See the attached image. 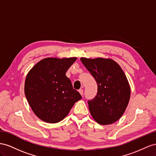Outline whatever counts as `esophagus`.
I'll use <instances>...</instances> for the list:
<instances>
[{"label": "esophagus", "mask_w": 156, "mask_h": 156, "mask_svg": "<svg viewBox=\"0 0 156 156\" xmlns=\"http://www.w3.org/2000/svg\"><path fill=\"white\" fill-rule=\"evenodd\" d=\"M78 91H79L80 93V95L82 96L83 94V90H80Z\"/></svg>", "instance_id": "obj_1"}]
</instances>
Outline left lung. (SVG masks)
<instances>
[{"label":"left lung","instance_id":"obj_1","mask_svg":"<svg viewBox=\"0 0 156 156\" xmlns=\"http://www.w3.org/2000/svg\"><path fill=\"white\" fill-rule=\"evenodd\" d=\"M80 60L97 83V95L88 101L92 117L101 125L118 121L125 112L131 95L123 70L111 59L82 57Z\"/></svg>","mask_w":156,"mask_h":156}]
</instances>
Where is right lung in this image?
Here are the masks:
<instances>
[{
    "label": "right lung",
    "mask_w": 156,
    "mask_h": 156,
    "mask_svg": "<svg viewBox=\"0 0 156 156\" xmlns=\"http://www.w3.org/2000/svg\"><path fill=\"white\" fill-rule=\"evenodd\" d=\"M76 57L52 58L39 61L27 75L25 94L34 113L42 121L63 120L82 96L65 75Z\"/></svg>",
    "instance_id": "1"
}]
</instances>
